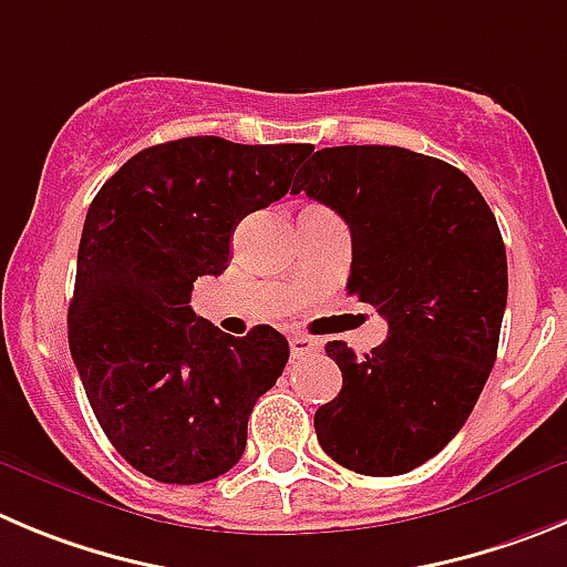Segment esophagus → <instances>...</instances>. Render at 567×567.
Segmentation results:
<instances>
[{
    "mask_svg": "<svg viewBox=\"0 0 567 567\" xmlns=\"http://www.w3.org/2000/svg\"><path fill=\"white\" fill-rule=\"evenodd\" d=\"M319 349H321V343L316 341V338L299 336V332H296V336H290V355H293V358L316 355Z\"/></svg>",
    "mask_w": 567,
    "mask_h": 567,
    "instance_id": "esophagus-1",
    "label": "esophagus"
}]
</instances>
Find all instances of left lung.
<instances>
[{
	"mask_svg": "<svg viewBox=\"0 0 567 567\" xmlns=\"http://www.w3.org/2000/svg\"><path fill=\"white\" fill-rule=\"evenodd\" d=\"M290 193L347 220V290L389 321L361 358L327 343L343 385L316 411V436L347 470L409 473L462 431L498 355L509 290L498 220L458 167L389 145L316 151Z\"/></svg>",
	"mask_w": 567,
	"mask_h": 567,
	"instance_id": "left-lung-1",
	"label": "left lung"
}]
</instances>
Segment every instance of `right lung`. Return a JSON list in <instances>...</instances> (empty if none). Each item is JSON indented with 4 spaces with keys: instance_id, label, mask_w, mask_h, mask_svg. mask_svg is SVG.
Segmentation results:
<instances>
[{
    "instance_id": "obj_1",
    "label": "right lung",
    "mask_w": 567,
    "mask_h": 567,
    "mask_svg": "<svg viewBox=\"0 0 567 567\" xmlns=\"http://www.w3.org/2000/svg\"><path fill=\"white\" fill-rule=\"evenodd\" d=\"M313 145L187 136L131 156L100 187L78 248L69 352L116 453L162 484H204L246 451L254 403L290 347L259 324L198 319V277L229 266L237 224L282 198Z\"/></svg>"
}]
</instances>
